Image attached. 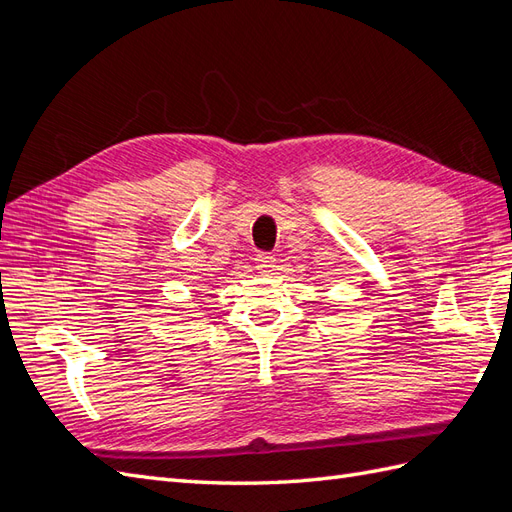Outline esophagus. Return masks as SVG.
<instances>
[{
	"label": "esophagus",
	"instance_id": "obj_1",
	"mask_svg": "<svg viewBox=\"0 0 512 512\" xmlns=\"http://www.w3.org/2000/svg\"><path fill=\"white\" fill-rule=\"evenodd\" d=\"M256 269L258 271H262V273H267V271H273V267H275V256H271V254H258L256 258Z\"/></svg>",
	"mask_w": 512,
	"mask_h": 512
}]
</instances>
